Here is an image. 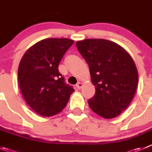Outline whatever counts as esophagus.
I'll return each instance as SVG.
<instances>
[{
    "label": "esophagus",
    "mask_w": 152,
    "mask_h": 152,
    "mask_svg": "<svg viewBox=\"0 0 152 152\" xmlns=\"http://www.w3.org/2000/svg\"><path fill=\"white\" fill-rule=\"evenodd\" d=\"M83 86V84L82 83H80V82H79V83H78L77 84H76V88H77L78 89H81Z\"/></svg>",
    "instance_id": "1"
}]
</instances>
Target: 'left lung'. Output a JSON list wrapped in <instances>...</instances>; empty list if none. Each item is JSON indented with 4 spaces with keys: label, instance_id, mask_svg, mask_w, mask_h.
<instances>
[{
    "label": "left lung",
    "instance_id": "obj_1",
    "mask_svg": "<svg viewBox=\"0 0 152 152\" xmlns=\"http://www.w3.org/2000/svg\"><path fill=\"white\" fill-rule=\"evenodd\" d=\"M76 47L88 64L96 91L88 100L90 108L105 119L119 116L137 89L139 74L133 59L124 48L106 39L78 41Z\"/></svg>",
    "mask_w": 152,
    "mask_h": 152
}]
</instances>
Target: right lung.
<instances>
[{"label": "right lung", "instance_id": "1", "mask_svg": "<svg viewBox=\"0 0 152 152\" xmlns=\"http://www.w3.org/2000/svg\"><path fill=\"white\" fill-rule=\"evenodd\" d=\"M73 42L69 39H43L31 46L20 61L18 82L22 95L42 117L62 111L74 91L58 70L60 61Z\"/></svg>", "mask_w": 152, "mask_h": 152}]
</instances>
